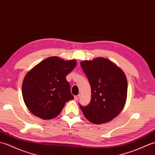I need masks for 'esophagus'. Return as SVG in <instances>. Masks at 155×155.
Masks as SVG:
<instances>
[{"label":"esophagus","instance_id":"esophagus-1","mask_svg":"<svg viewBox=\"0 0 155 155\" xmlns=\"http://www.w3.org/2000/svg\"><path fill=\"white\" fill-rule=\"evenodd\" d=\"M80 97H81V95H80V94H78V95H76V96H74V100H75V101H78V99H79Z\"/></svg>","mask_w":155,"mask_h":155}]
</instances>
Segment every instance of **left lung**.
Instances as JSON below:
<instances>
[{"label":"left lung","instance_id":"1","mask_svg":"<svg viewBox=\"0 0 155 155\" xmlns=\"http://www.w3.org/2000/svg\"><path fill=\"white\" fill-rule=\"evenodd\" d=\"M91 87V99L81 110L92 123L109 122L122 111L126 103L127 80L124 72L107 58L98 57L81 62Z\"/></svg>","mask_w":155,"mask_h":155}]
</instances>
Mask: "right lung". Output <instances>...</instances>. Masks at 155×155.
Instances as JSON below:
<instances>
[{"mask_svg": "<svg viewBox=\"0 0 155 155\" xmlns=\"http://www.w3.org/2000/svg\"><path fill=\"white\" fill-rule=\"evenodd\" d=\"M76 65V61L51 57L26 74L22 85V97L32 114L42 119H52L60 114L67 102L74 99L66 77Z\"/></svg>", "mask_w": 155, "mask_h": 155, "instance_id": "add662e5", "label": "right lung"}]
</instances>
